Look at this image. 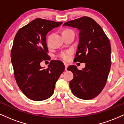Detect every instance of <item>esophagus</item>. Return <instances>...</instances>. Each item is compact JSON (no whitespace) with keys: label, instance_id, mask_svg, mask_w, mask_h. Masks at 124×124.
Masks as SVG:
<instances>
[{"label":"esophagus","instance_id":"34e87169","mask_svg":"<svg viewBox=\"0 0 124 124\" xmlns=\"http://www.w3.org/2000/svg\"><path fill=\"white\" fill-rule=\"evenodd\" d=\"M64 65H65V70H66L67 68H68V65L67 63H64Z\"/></svg>","mask_w":124,"mask_h":124}]
</instances>
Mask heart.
Masks as SVG:
<instances>
[{
    "label": "heart",
    "instance_id": "b5f03b06",
    "mask_svg": "<svg viewBox=\"0 0 124 124\" xmlns=\"http://www.w3.org/2000/svg\"><path fill=\"white\" fill-rule=\"evenodd\" d=\"M71 30L70 29H65L62 31V34L64 33V32H67V31ZM70 54H71V51H65V52H61L60 54H59L58 56L59 58H61L62 59H63V61H67L69 60L70 59Z\"/></svg>",
    "mask_w": 124,
    "mask_h": 124
}]
</instances>
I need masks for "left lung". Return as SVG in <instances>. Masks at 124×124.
Masks as SVG:
<instances>
[{
    "label": "left lung",
    "mask_w": 124,
    "mask_h": 124,
    "mask_svg": "<svg viewBox=\"0 0 124 124\" xmlns=\"http://www.w3.org/2000/svg\"><path fill=\"white\" fill-rule=\"evenodd\" d=\"M63 25L77 28L80 31L74 61L86 63L82 70L74 65L67 68L73 74L69 83L71 91L79 99H93L105 87L110 70L111 45L108 38L100 25L89 17L68 21Z\"/></svg>",
    "instance_id": "obj_1"
}]
</instances>
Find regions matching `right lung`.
I'll return each mask as SVG.
<instances>
[{
	"label": "right lung",
	"mask_w": 124,
	"mask_h": 124,
	"mask_svg": "<svg viewBox=\"0 0 124 124\" xmlns=\"http://www.w3.org/2000/svg\"><path fill=\"white\" fill-rule=\"evenodd\" d=\"M62 22L36 18L19 29L15 35L11 61L15 80L28 99L42 101L52 96L55 83L65 70L63 62L51 60L48 68L40 63L49 60L46 35Z\"/></svg>",
	"instance_id": "obj_1"
}]
</instances>
